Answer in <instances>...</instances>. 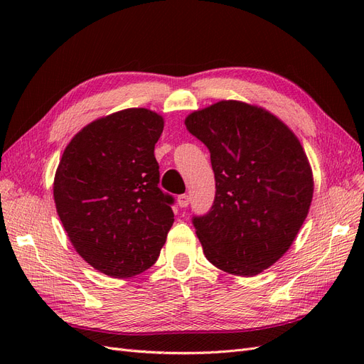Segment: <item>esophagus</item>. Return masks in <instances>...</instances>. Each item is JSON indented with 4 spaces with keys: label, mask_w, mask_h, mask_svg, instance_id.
Segmentation results:
<instances>
[{
    "label": "esophagus",
    "mask_w": 364,
    "mask_h": 364,
    "mask_svg": "<svg viewBox=\"0 0 364 364\" xmlns=\"http://www.w3.org/2000/svg\"><path fill=\"white\" fill-rule=\"evenodd\" d=\"M178 205L181 206V208H186L190 205V196L188 194H181L179 197H178Z\"/></svg>",
    "instance_id": "obj_1"
}]
</instances>
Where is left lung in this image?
I'll list each match as a JSON object with an SVG mask.
<instances>
[{
    "label": "left lung",
    "instance_id": "8db88e82",
    "mask_svg": "<svg viewBox=\"0 0 364 364\" xmlns=\"http://www.w3.org/2000/svg\"><path fill=\"white\" fill-rule=\"evenodd\" d=\"M185 126L211 153L215 197L193 225L208 261L253 277L289 250L313 199V173L293 132L262 107L223 100Z\"/></svg>",
    "mask_w": 364,
    "mask_h": 364
}]
</instances>
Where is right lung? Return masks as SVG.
<instances>
[{
	"instance_id": "add662e5",
	"label": "right lung",
	"mask_w": 364,
	"mask_h": 364,
	"mask_svg": "<svg viewBox=\"0 0 364 364\" xmlns=\"http://www.w3.org/2000/svg\"><path fill=\"white\" fill-rule=\"evenodd\" d=\"M162 129L156 112L124 109L83 127L59 162L53 193L60 222L77 253L107 277L150 269L174 222L155 158Z\"/></svg>"
}]
</instances>
